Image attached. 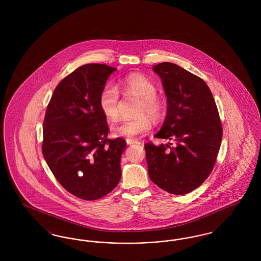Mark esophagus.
<instances>
[{
    "label": "esophagus",
    "instance_id": "34e87169",
    "mask_svg": "<svg viewBox=\"0 0 261 261\" xmlns=\"http://www.w3.org/2000/svg\"><path fill=\"white\" fill-rule=\"evenodd\" d=\"M126 143L127 145H133V144H138L139 142L134 139H126Z\"/></svg>",
    "mask_w": 261,
    "mask_h": 261
}]
</instances>
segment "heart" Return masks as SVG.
I'll return each mask as SVG.
<instances>
[{
	"instance_id": "b5f03b06",
	"label": "heart",
	"mask_w": 261,
	"mask_h": 261,
	"mask_svg": "<svg viewBox=\"0 0 261 261\" xmlns=\"http://www.w3.org/2000/svg\"><path fill=\"white\" fill-rule=\"evenodd\" d=\"M120 86L126 93L137 95L142 99L139 112H148L154 119H159L163 112L162 102L155 97L156 87L144 75L131 73L123 77ZM119 91L116 86L107 84L99 93V109L109 119H115L119 113ZM152 127L151 119L146 114H141L132 118H122L112 125V133L114 137L135 138L143 135Z\"/></svg>"
}]
</instances>
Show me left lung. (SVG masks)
<instances>
[{
	"mask_svg": "<svg viewBox=\"0 0 261 261\" xmlns=\"http://www.w3.org/2000/svg\"><path fill=\"white\" fill-rule=\"evenodd\" d=\"M162 78L167 113L159 139L166 145H145L150 180L162 190L185 195L211 173L222 139L216 103L206 83L181 66L162 62L152 66Z\"/></svg>",
	"mask_w": 261,
	"mask_h": 261,
	"instance_id": "1",
	"label": "left lung"
}]
</instances>
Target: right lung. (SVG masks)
Segmentation results:
<instances>
[{
	"instance_id": "obj_1",
	"label": "right lung",
	"mask_w": 261,
	"mask_h": 261,
	"mask_svg": "<svg viewBox=\"0 0 261 261\" xmlns=\"http://www.w3.org/2000/svg\"><path fill=\"white\" fill-rule=\"evenodd\" d=\"M115 70L99 63L78 67L56 87L45 114L44 159L60 184L79 199H100L121 178L126 142L108 139L99 106V93Z\"/></svg>"
}]
</instances>
